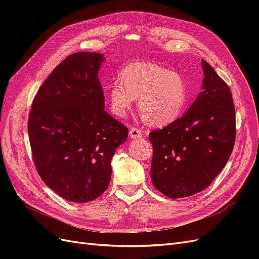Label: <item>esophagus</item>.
I'll use <instances>...</instances> for the list:
<instances>
[{
  "instance_id": "34e87169",
  "label": "esophagus",
  "mask_w": 259,
  "mask_h": 259,
  "mask_svg": "<svg viewBox=\"0 0 259 259\" xmlns=\"http://www.w3.org/2000/svg\"><path fill=\"white\" fill-rule=\"evenodd\" d=\"M130 137L132 139H138V138H142V131L136 128V127H132L130 130Z\"/></svg>"
}]
</instances>
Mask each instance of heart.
<instances>
[{"mask_svg": "<svg viewBox=\"0 0 259 259\" xmlns=\"http://www.w3.org/2000/svg\"><path fill=\"white\" fill-rule=\"evenodd\" d=\"M119 80L112 83L107 97L111 112L125 117L138 98L137 108L143 120L162 127L175 122L188 103L184 77L152 62H134L125 67Z\"/></svg>", "mask_w": 259, "mask_h": 259, "instance_id": "obj_1", "label": "heart"}]
</instances>
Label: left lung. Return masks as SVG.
Instances as JSON below:
<instances>
[{
  "label": "left lung",
  "instance_id": "obj_1",
  "mask_svg": "<svg viewBox=\"0 0 259 259\" xmlns=\"http://www.w3.org/2000/svg\"><path fill=\"white\" fill-rule=\"evenodd\" d=\"M202 68V91L188 111L149 134L152 184L170 199L191 197L207 188L228 162L236 140L228 85L203 59Z\"/></svg>",
  "mask_w": 259,
  "mask_h": 259
}]
</instances>
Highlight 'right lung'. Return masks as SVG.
<instances>
[{
  "mask_svg": "<svg viewBox=\"0 0 259 259\" xmlns=\"http://www.w3.org/2000/svg\"><path fill=\"white\" fill-rule=\"evenodd\" d=\"M99 53H74L37 91L28 133L44 184L65 200L86 203L109 186L111 159L128 130L105 111Z\"/></svg>",
  "mask_w": 259,
  "mask_h": 259,
  "instance_id": "obj_1",
  "label": "right lung"
}]
</instances>
